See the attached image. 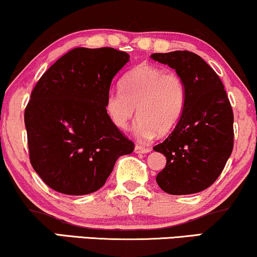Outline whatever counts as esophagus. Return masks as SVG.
<instances>
[{
	"instance_id": "esophagus-1",
	"label": "esophagus",
	"mask_w": 257,
	"mask_h": 257,
	"mask_svg": "<svg viewBox=\"0 0 257 257\" xmlns=\"http://www.w3.org/2000/svg\"><path fill=\"white\" fill-rule=\"evenodd\" d=\"M151 152V148L144 147V146H135V153H139V154H146V153Z\"/></svg>"
}]
</instances>
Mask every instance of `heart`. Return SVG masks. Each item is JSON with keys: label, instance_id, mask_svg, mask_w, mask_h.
<instances>
[{"label": "heart", "instance_id": "obj_1", "mask_svg": "<svg viewBox=\"0 0 257 257\" xmlns=\"http://www.w3.org/2000/svg\"><path fill=\"white\" fill-rule=\"evenodd\" d=\"M186 100V84L177 72L140 64L122 78L121 89L106 95L105 112L113 125L125 131L139 110L135 134L141 140H151L159 132L168 134L173 131Z\"/></svg>", "mask_w": 257, "mask_h": 257}]
</instances>
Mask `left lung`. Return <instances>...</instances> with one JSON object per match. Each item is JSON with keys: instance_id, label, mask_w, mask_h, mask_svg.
Wrapping results in <instances>:
<instances>
[{"instance_id": "obj_1", "label": "left lung", "mask_w": 257, "mask_h": 257, "mask_svg": "<svg viewBox=\"0 0 257 257\" xmlns=\"http://www.w3.org/2000/svg\"><path fill=\"white\" fill-rule=\"evenodd\" d=\"M187 89L185 111L174 131L154 151L166 157L157 183L162 191L181 196L204 191L222 173L233 148V113L218 74L188 51L154 53Z\"/></svg>"}]
</instances>
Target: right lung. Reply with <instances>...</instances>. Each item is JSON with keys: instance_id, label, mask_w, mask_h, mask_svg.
Returning <instances> with one entry per match:
<instances>
[{"instance_id": "obj_1", "label": "right lung", "mask_w": 257, "mask_h": 257, "mask_svg": "<svg viewBox=\"0 0 257 257\" xmlns=\"http://www.w3.org/2000/svg\"><path fill=\"white\" fill-rule=\"evenodd\" d=\"M129 54L111 47L74 48L42 74L25 110L29 159L57 192L99 190L134 144L112 124L105 98Z\"/></svg>"}]
</instances>
